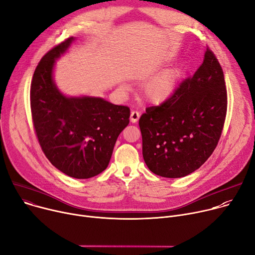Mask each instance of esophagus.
Segmentation results:
<instances>
[{"instance_id": "obj_1", "label": "esophagus", "mask_w": 255, "mask_h": 255, "mask_svg": "<svg viewBox=\"0 0 255 255\" xmlns=\"http://www.w3.org/2000/svg\"><path fill=\"white\" fill-rule=\"evenodd\" d=\"M139 117H140L139 112H137V111H132L131 112V114H130V120H131L132 123H136L138 121V119H139Z\"/></svg>"}]
</instances>
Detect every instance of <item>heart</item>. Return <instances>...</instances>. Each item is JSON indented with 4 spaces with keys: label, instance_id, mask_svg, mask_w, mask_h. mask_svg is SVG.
Returning <instances> with one entry per match:
<instances>
[{
    "label": "heart",
    "instance_id": "obj_1",
    "mask_svg": "<svg viewBox=\"0 0 255 255\" xmlns=\"http://www.w3.org/2000/svg\"><path fill=\"white\" fill-rule=\"evenodd\" d=\"M180 71L178 69H171L149 80L144 88L145 99L152 104H161L168 101L176 89Z\"/></svg>",
    "mask_w": 255,
    "mask_h": 255
}]
</instances>
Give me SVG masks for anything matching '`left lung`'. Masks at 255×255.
I'll list each match as a JSON object with an SVG mask.
<instances>
[{
    "label": "left lung",
    "instance_id": "obj_1",
    "mask_svg": "<svg viewBox=\"0 0 255 255\" xmlns=\"http://www.w3.org/2000/svg\"><path fill=\"white\" fill-rule=\"evenodd\" d=\"M226 114L223 69L206 48L196 72L168 101L141 115L142 154L148 169L157 176L181 178L200 168L218 145Z\"/></svg>",
    "mask_w": 255,
    "mask_h": 255
}]
</instances>
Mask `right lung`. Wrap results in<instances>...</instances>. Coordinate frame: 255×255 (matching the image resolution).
Returning a JSON list of instances; mask_svg holds the SVG:
<instances>
[{
  "label": "right lung",
  "mask_w": 255,
  "mask_h": 255,
  "mask_svg": "<svg viewBox=\"0 0 255 255\" xmlns=\"http://www.w3.org/2000/svg\"><path fill=\"white\" fill-rule=\"evenodd\" d=\"M74 39H65L39 61L31 80L30 108L38 142L52 165L72 178L88 179L107 169L116 140L129 124L130 109L102 98H68L58 89L55 61Z\"/></svg>",
  "instance_id": "obj_1"
}]
</instances>
